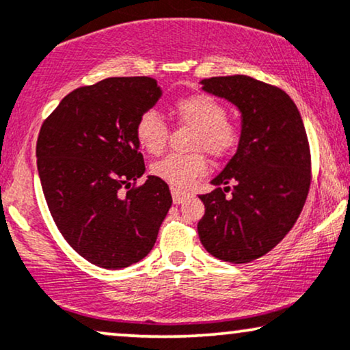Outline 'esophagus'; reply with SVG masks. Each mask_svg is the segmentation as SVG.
<instances>
[{"label":"esophagus","instance_id":"obj_1","mask_svg":"<svg viewBox=\"0 0 350 350\" xmlns=\"http://www.w3.org/2000/svg\"><path fill=\"white\" fill-rule=\"evenodd\" d=\"M171 196H172V202H174V204H183V202L186 200L191 193L183 191V189H179V187H171Z\"/></svg>","mask_w":350,"mask_h":350}]
</instances>
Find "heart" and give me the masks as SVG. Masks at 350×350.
Segmentation results:
<instances>
[{
  "label": "heart",
  "mask_w": 350,
  "mask_h": 350,
  "mask_svg": "<svg viewBox=\"0 0 350 350\" xmlns=\"http://www.w3.org/2000/svg\"><path fill=\"white\" fill-rule=\"evenodd\" d=\"M172 113L180 124L192 125V153H170L151 164V172L158 179L174 187H186L207 171L205 150L213 158H226L238 148L243 129L237 120L228 119V107L215 96L191 94L172 104ZM135 137L150 154L161 153L170 137V125L161 113L153 109L140 113L135 124Z\"/></svg>",
  "instance_id": "obj_1"
}]
</instances>
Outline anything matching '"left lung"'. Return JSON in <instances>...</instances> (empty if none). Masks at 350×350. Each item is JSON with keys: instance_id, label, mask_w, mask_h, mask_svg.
Listing matches in <instances>:
<instances>
[{"instance_id": "8db88e82", "label": "left lung", "mask_w": 350, "mask_h": 350, "mask_svg": "<svg viewBox=\"0 0 350 350\" xmlns=\"http://www.w3.org/2000/svg\"><path fill=\"white\" fill-rule=\"evenodd\" d=\"M202 84L241 111L243 138L212 180L215 191L200 196L205 213L197 233L217 259L251 262L273 250L300 217L311 184L308 137L295 103L280 88L244 75Z\"/></svg>"}]
</instances>
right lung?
<instances>
[{"mask_svg":"<svg viewBox=\"0 0 350 350\" xmlns=\"http://www.w3.org/2000/svg\"><path fill=\"white\" fill-rule=\"evenodd\" d=\"M161 96L148 77L107 78L62 99L42 124L37 170L50 215L81 258L124 269L154 246L172 199L145 172L135 124Z\"/></svg>","mask_w":350,"mask_h":350,"instance_id":"obj_1","label":"right lung"}]
</instances>
